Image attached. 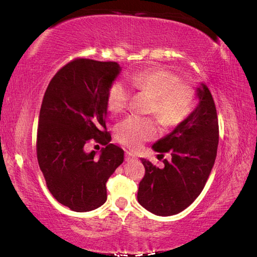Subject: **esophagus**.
Wrapping results in <instances>:
<instances>
[{"mask_svg": "<svg viewBox=\"0 0 257 257\" xmlns=\"http://www.w3.org/2000/svg\"><path fill=\"white\" fill-rule=\"evenodd\" d=\"M136 160H137V156L135 154L130 153V152H127V153H125V161H127V162H132V161H136Z\"/></svg>", "mask_w": 257, "mask_h": 257, "instance_id": "esophagus-1", "label": "esophagus"}]
</instances>
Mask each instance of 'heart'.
I'll list each match as a JSON object with an SVG mask.
<instances>
[{"instance_id": "b5f03b06", "label": "heart", "mask_w": 257, "mask_h": 257, "mask_svg": "<svg viewBox=\"0 0 257 257\" xmlns=\"http://www.w3.org/2000/svg\"><path fill=\"white\" fill-rule=\"evenodd\" d=\"M135 89L152 97L149 112L153 113L165 127H176L191 114L196 93L189 85L181 82L180 77L165 69H152L135 73L130 77ZM130 90L122 81H114L107 90V107L118 114L128 106ZM159 128L155 120L130 115L116 127V137L121 144L137 150L145 142L155 138Z\"/></svg>"}]
</instances>
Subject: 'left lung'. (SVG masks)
<instances>
[{
	"instance_id": "8db88e82",
	"label": "left lung",
	"mask_w": 257,
	"mask_h": 257,
	"mask_svg": "<svg viewBox=\"0 0 257 257\" xmlns=\"http://www.w3.org/2000/svg\"><path fill=\"white\" fill-rule=\"evenodd\" d=\"M198 105L173 132L152 146L155 152H170L160 169L141 159L145 176L139 182L138 203L156 215H175L188 207L205 186L214 165L219 123L212 94L206 85L197 87Z\"/></svg>"
}]
</instances>
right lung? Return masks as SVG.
<instances>
[{
    "mask_svg": "<svg viewBox=\"0 0 257 257\" xmlns=\"http://www.w3.org/2000/svg\"><path fill=\"white\" fill-rule=\"evenodd\" d=\"M121 71L116 62L75 59L52 78L37 128V160L53 197L76 212L106 201V181L123 162L105 125L107 90ZM94 139L106 146L99 157L84 152Z\"/></svg>",
    "mask_w": 257,
    "mask_h": 257,
    "instance_id": "1",
    "label": "right lung"
}]
</instances>
